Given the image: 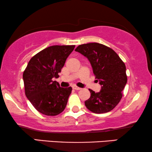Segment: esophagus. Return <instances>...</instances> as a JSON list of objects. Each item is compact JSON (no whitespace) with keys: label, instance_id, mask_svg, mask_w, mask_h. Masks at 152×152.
<instances>
[{"label":"esophagus","instance_id":"34e87169","mask_svg":"<svg viewBox=\"0 0 152 152\" xmlns=\"http://www.w3.org/2000/svg\"><path fill=\"white\" fill-rule=\"evenodd\" d=\"M72 88L73 89H75V90H81V88H80V87H78V86H72Z\"/></svg>","mask_w":152,"mask_h":152}]
</instances>
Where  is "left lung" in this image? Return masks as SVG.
<instances>
[{
  "label": "left lung",
  "instance_id": "1",
  "mask_svg": "<svg viewBox=\"0 0 152 152\" xmlns=\"http://www.w3.org/2000/svg\"><path fill=\"white\" fill-rule=\"evenodd\" d=\"M75 50L88 59L101 85L99 92L89 89L91 97L85 101V106L95 113L111 111L121 99L127 82L125 64L113 50L98 43L80 45Z\"/></svg>",
  "mask_w": 152,
  "mask_h": 152
}]
</instances>
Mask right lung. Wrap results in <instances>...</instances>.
I'll return each mask as SVG.
<instances>
[{
	"label": "right lung",
	"mask_w": 152,
	"mask_h": 152,
	"mask_svg": "<svg viewBox=\"0 0 152 152\" xmlns=\"http://www.w3.org/2000/svg\"><path fill=\"white\" fill-rule=\"evenodd\" d=\"M75 45H53L39 52L28 62L23 72L27 98L39 112L57 115L65 109L71 87L62 88L53 81L73 51Z\"/></svg>",
	"instance_id": "1"
}]
</instances>
